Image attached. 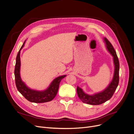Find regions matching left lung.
I'll use <instances>...</instances> for the list:
<instances>
[{
    "mask_svg": "<svg viewBox=\"0 0 134 134\" xmlns=\"http://www.w3.org/2000/svg\"><path fill=\"white\" fill-rule=\"evenodd\" d=\"M103 40L107 51L113 57L114 73L112 79L104 90L92 95L85 93L82 89L78 86L77 88L78 96L81 100L85 103L91 105H99L109 100L113 96L119 84V62L116 52L112 44L106 38H103Z\"/></svg>",
    "mask_w": 134,
    "mask_h": 134,
    "instance_id": "left-lung-1",
    "label": "left lung"
}]
</instances>
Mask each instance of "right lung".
Returning <instances> with one entry per match:
<instances>
[{
    "instance_id": "add662e5",
    "label": "right lung",
    "mask_w": 134,
    "mask_h": 134,
    "mask_svg": "<svg viewBox=\"0 0 134 134\" xmlns=\"http://www.w3.org/2000/svg\"><path fill=\"white\" fill-rule=\"evenodd\" d=\"M25 41L26 40H25L22 44V47L18 52L16 58V64L15 66L14 75L18 90L27 100L31 102L40 103L51 101L54 98L57 93L59 83H60L61 80L64 78L66 75L60 76L55 78L46 90L38 91L29 88L25 82L22 81L20 75V53L21 51L24 46Z\"/></svg>"
}]
</instances>
